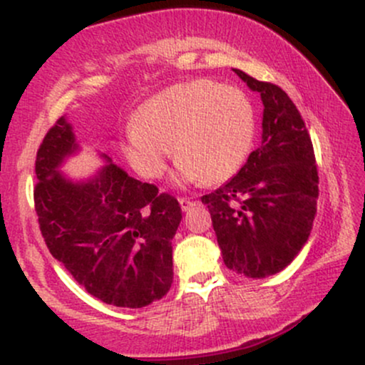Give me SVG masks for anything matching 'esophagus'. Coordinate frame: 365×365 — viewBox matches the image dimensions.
Listing matches in <instances>:
<instances>
[{"label": "esophagus", "instance_id": "34e87169", "mask_svg": "<svg viewBox=\"0 0 365 365\" xmlns=\"http://www.w3.org/2000/svg\"><path fill=\"white\" fill-rule=\"evenodd\" d=\"M178 202H180V206H182L183 211H188V209L195 206V202H194V200L187 199V197H180V199H178Z\"/></svg>", "mask_w": 365, "mask_h": 365}]
</instances>
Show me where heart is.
Returning <instances> with one entry per match:
<instances>
[{"mask_svg":"<svg viewBox=\"0 0 365 365\" xmlns=\"http://www.w3.org/2000/svg\"><path fill=\"white\" fill-rule=\"evenodd\" d=\"M255 135V111L238 87L209 78L161 91L125 130L121 153L140 177L158 180L173 148L183 182L217 183L237 173Z\"/></svg>","mask_w":365,"mask_h":365,"instance_id":"heart-1","label":"heart"}]
</instances>
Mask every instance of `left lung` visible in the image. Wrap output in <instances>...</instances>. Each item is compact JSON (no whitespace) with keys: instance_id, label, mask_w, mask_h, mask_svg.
I'll use <instances>...</instances> for the list:
<instances>
[{"instance_id":"1","label":"left lung","mask_w":365,"mask_h":365,"mask_svg":"<svg viewBox=\"0 0 365 365\" xmlns=\"http://www.w3.org/2000/svg\"><path fill=\"white\" fill-rule=\"evenodd\" d=\"M235 73L261 94V145L235 177L200 200L211 212L226 267L266 278L284 269L311 235L319 177L311 135L287 92Z\"/></svg>"}]
</instances>
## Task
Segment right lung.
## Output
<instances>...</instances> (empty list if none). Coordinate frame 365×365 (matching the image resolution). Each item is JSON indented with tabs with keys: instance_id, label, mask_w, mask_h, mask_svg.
<instances>
[{
	"instance_id": "right-lung-1",
	"label": "right lung",
	"mask_w": 365,
	"mask_h": 365,
	"mask_svg": "<svg viewBox=\"0 0 365 365\" xmlns=\"http://www.w3.org/2000/svg\"><path fill=\"white\" fill-rule=\"evenodd\" d=\"M77 148L60 118L37 149L34 206L49 252L103 302L140 309L161 300L173 282L178 200L115 163L87 182H70L58 166Z\"/></svg>"
}]
</instances>
